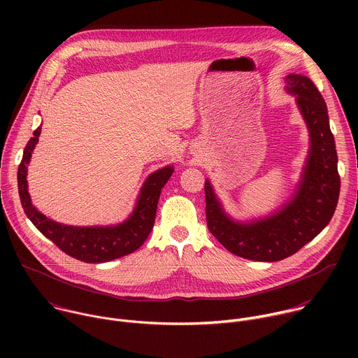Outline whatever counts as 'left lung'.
I'll list each match as a JSON object with an SVG mask.
<instances>
[{
    "label": "left lung",
    "instance_id": "1",
    "mask_svg": "<svg viewBox=\"0 0 358 358\" xmlns=\"http://www.w3.org/2000/svg\"><path fill=\"white\" fill-rule=\"evenodd\" d=\"M285 90L294 97L309 131L308 156L292 195L268 215L238 220L225 211L213 182L206 180L208 229L229 252L250 261L290 257L327 227L338 201V160L324 99L299 73L285 76Z\"/></svg>",
    "mask_w": 358,
    "mask_h": 358
}]
</instances>
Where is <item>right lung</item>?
<instances>
[{
  "label": "right lung",
  "instance_id": "right-lung-1",
  "mask_svg": "<svg viewBox=\"0 0 358 358\" xmlns=\"http://www.w3.org/2000/svg\"><path fill=\"white\" fill-rule=\"evenodd\" d=\"M42 124L34 131L25 145L22 162L18 169V192L24 213L36 229L52 241L69 257L87 264H103L119 259L137 250L155 225L157 203L163 187L174 173V166H166L151 173L143 182L133 211L126 220L112 225L78 227L58 222L41 213L28 192V164L35 145L39 141Z\"/></svg>",
  "mask_w": 358,
  "mask_h": 358
}]
</instances>
